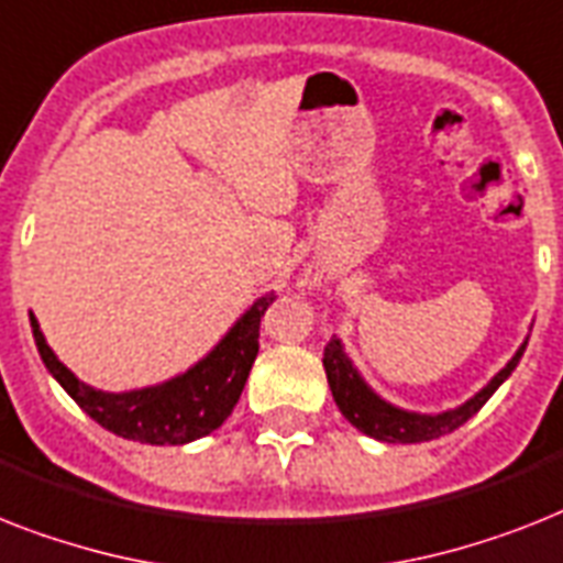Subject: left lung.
<instances>
[{"label":"left lung","mask_w":563,"mask_h":563,"mask_svg":"<svg viewBox=\"0 0 563 563\" xmlns=\"http://www.w3.org/2000/svg\"><path fill=\"white\" fill-rule=\"evenodd\" d=\"M523 350H527V341H523L518 353L511 355L509 364L474 399H468L465 405H460L454 410H445V413H413V410H401L396 405H390V401L382 399V396H376L367 387V382L358 376L353 361L346 358L344 346H341L338 338H332L323 346V369H327L329 390H332V399H335L338 410L361 433H367V437H373L378 442H401V445H410V442L440 440L445 433L456 431L463 422H468L492 399V393L511 376V369L518 367Z\"/></svg>","instance_id":"1"}]
</instances>
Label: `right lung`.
Here are the masks:
<instances>
[{
	"instance_id": "add662e5",
	"label": "right lung",
	"mask_w": 563,
	"mask_h": 563,
	"mask_svg": "<svg viewBox=\"0 0 563 563\" xmlns=\"http://www.w3.org/2000/svg\"><path fill=\"white\" fill-rule=\"evenodd\" d=\"M272 303L274 295L260 297L257 303L228 329V335L187 373L164 385L130 393H103L80 382L54 355L52 346L45 344V335L40 332L34 314H31V329H34L36 350L48 373L100 428L118 433L123 440L147 442V445H185L217 431L240 401V393L249 382L251 364L260 350V318Z\"/></svg>"
}]
</instances>
